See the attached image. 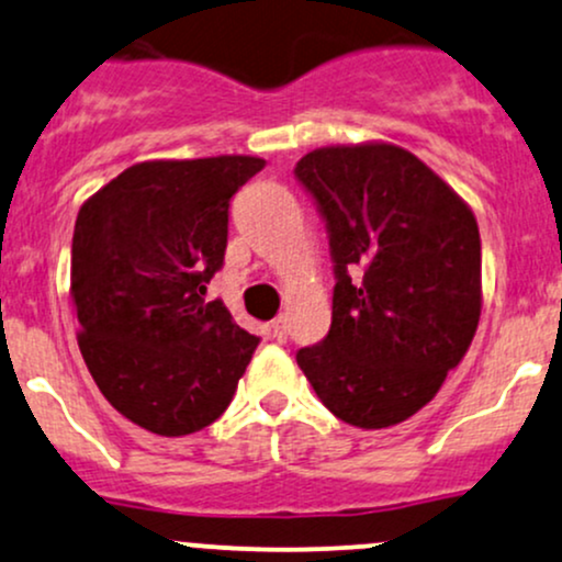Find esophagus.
Listing matches in <instances>:
<instances>
[{"label":"esophagus","mask_w":562,"mask_h":562,"mask_svg":"<svg viewBox=\"0 0 562 562\" xmlns=\"http://www.w3.org/2000/svg\"><path fill=\"white\" fill-rule=\"evenodd\" d=\"M269 333L274 335V340H285L288 338V317L285 314H280V317H274L272 322H269Z\"/></svg>","instance_id":"1"}]
</instances>
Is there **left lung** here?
<instances>
[{
  "instance_id": "obj_1",
  "label": "left lung",
  "mask_w": 562,
  "mask_h": 562,
  "mask_svg": "<svg viewBox=\"0 0 562 562\" xmlns=\"http://www.w3.org/2000/svg\"><path fill=\"white\" fill-rule=\"evenodd\" d=\"M293 173L325 222L335 274L330 330L295 359L335 417L389 428L436 396L473 340L479 224L396 145L322 147Z\"/></svg>"
}]
</instances>
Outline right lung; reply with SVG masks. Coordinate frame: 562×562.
Segmentation results:
<instances>
[{"mask_svg": "<svg viewBox=\"0 0 562 562\" xmlns=\"http://www.w3.org/2000/svg\"><path fill=\"white\" fill-rule=\"evenodd\" d=\"M267 160H147L81 205L70 299L81 357L121 415L187 436L227 409L259 335L205 299L224 267L229 203Z\"/></svg>", "mask_w": 562, "mask_h": 562, "instance_id": "1", "label": "right lung"}]
</instances>
